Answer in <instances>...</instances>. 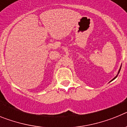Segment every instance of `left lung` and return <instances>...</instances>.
I'll use <instances>...</instances> for the list:
<instances>
[{
  "label": "left lung",
  "mask_w": 127,
  "mask_h": 127,
  "mask_svg": "<svg viewBox=\"0 0 127 127\" xmlns=\"http://www.w3.org/2000/svg\"><path fill=\"white\" fill-rule=\"evenodd\" d=\"M121 67H122V65H121L120 68V69H119L118 72V74H117V75H116V76H115V77H114V78H113V79H112V80H111V81H113V80H114V79H116V77H117L118 75V74H119V73H120V70H121Z\"/></svg>",
  "instance_id": "obj_1"
}]
</instances>
